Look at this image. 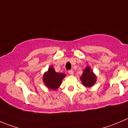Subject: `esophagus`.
<instances>
[{"label":"esophagus","instance_id":"esophagus-1","mask_svg":"<svg viewBox=\"0 0 128 128\" xmlns=\"http://www.w3.org/2000/svg\"><path fill=\"white\" fill-rule=\"evenodd\" d=\"M68 72H69V74H70V75H72L73 73H74V72H73L72 70H68Z\"/></svg>","mask_w":128,"mask_h":128}]
</instances>
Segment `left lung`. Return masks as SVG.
Listing matches in <instances>:
<instances>
[{
    "mask_svg": "<svg viewBox=\"0 0 128 128\" xmlns=\"http://www.w3.org/2000/svg\"><path fill=\"white\" fill-rule=\"evenodd\" d=\"M80 80L83 85L86 87H91L96 82V76L90 70L89 67H87L84 69L82 75L80 77Z\"/></svg>",
    "mask_w": 128,
    "mask_h": 128,
    "instance_id": "left-lung-1",
    "label": "left lung"
}]
</instances>
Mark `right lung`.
<instances>
[{"label": "right lung", "instance_id": "1", "mask_svg": "<svg viewBox=\"0 0 128 128\" xmlns=\"http://www.w3.org/2000/svg\"><path fill=\"white\" fill-rule=\"evenodd\" d=\"M66 76L64 74L58 73L52 67H50L43 77L44 82L49 89L56 90L60 86L63 78Z\"/></svg>", "mask_w": 128, "mask_h": 128}]
</instances>
